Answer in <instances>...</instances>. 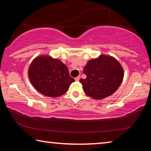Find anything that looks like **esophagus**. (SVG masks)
I'll return each mask as SVG.
<instances>
[{
    "mask_svg": "<svg viewBox=\"0 0 151 151\" xmlns=\"http://www.w3.org/2000/svg\"><path fill=\"white\" fill-rule=\"evenodd\" d=\"M80 78H81V76H77V77L75 78V81H79V79H80Z\"/></svg>",
    "mask_w": 151,
    "mask_h": 151,
    "instance_id": "esophagus-1",
    "label": "esophagus"
}]
</instances>
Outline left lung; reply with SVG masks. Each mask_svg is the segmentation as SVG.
Returning a JSON list of instances; mask_svg holds the SVG:
<instances>
[{
	"mask_svg": "<svg viewBox=\"0 0 151 151\" xmlns=\"http://www.w3.org/2000/svg\"><path fill=\"white\" fill-rule=\"evenodd\" d=\"M85 79L80 83L86 95L100 100L112 95L121 85L124 70L118 60L110 55H101L89 60L83 70Z\"/></svg>",
	"mask_w": 151,
	"mask_h": 151,
	"instance_id": "obj_1",
	"label": "left lung"
}]
</instances>
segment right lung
I'll return each mask as SVG.
<instances>
[{
    "mask_svg": "<svg viewBox=\"0 0 151 151\" xmlns=\"http://www.w3.org/2000/svg\"><path fill=\"white\" fill-rule=\"evenodd\" d=\"M28 76L32 86L40 93L52 98L66 93L75 82L62 61L46 55H39L32 60Z\"/></svg>",
    "mask_w": 151,
    "mask_h": 151,
    "instance_id": "obj_1",
    "label": "right lung"
}]
</instances>
